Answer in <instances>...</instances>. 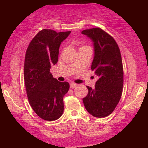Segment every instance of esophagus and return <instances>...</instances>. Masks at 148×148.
<instances>
[{
  "label": "esophagus",
  "instance_id": "34e87169",
  "mask_svg": "<svg viewBox=\"0 0 148 148\" xmlns=\"http://www.w3.org/2000/svg\"><path fill=\"white\" fill-rule=\"evenodd\" d=\"M77 86V84H74V83H71L70 84V88H74Z\"/></svg>",
  "mask_w": 148,
  "mask_h": 148
}]
</instances>
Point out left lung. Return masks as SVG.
I'll return each instance as SVG.
<instances>
[{"label":"left lung","instance_id":"left-lung-1","mask_svg":"<svg viewBox=\"0 0 148 148\" xmlns=\"http://www.w3.org/2000/svg\"><path fill=\"white\" fill-rule=\"evenodd\" d=\"M81 33L93 43L94 58L91 69L98 76L94 88L87 86L88 93L83 101L90 114L104 118L114 111L121 98L123 86L121 54L114 39L101 28L84 30Z\"/></svg>","mask_w":148,"mask_h":148}]
</instances>
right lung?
Here are the masks:
<instances>
[{
    "mask_svg": "<svg viewBox=\"0 0 148 148\" xmlns=\"http://www.w3.org/2000/svg\"><path fill=\"white\" fill-rule=\"evenodd\" d=\"M70 33L42 30L25 53L23 74L28 101L35 113L47 121L57 120L63 113L62 99L69 84L54 79L50 69L58 62L60 46Z\"/></svg>",
    "mask_w": 148,
    "mask_h": 148,
    "instance_id": "1",
    "label": "right lung"
}]
</instances>
